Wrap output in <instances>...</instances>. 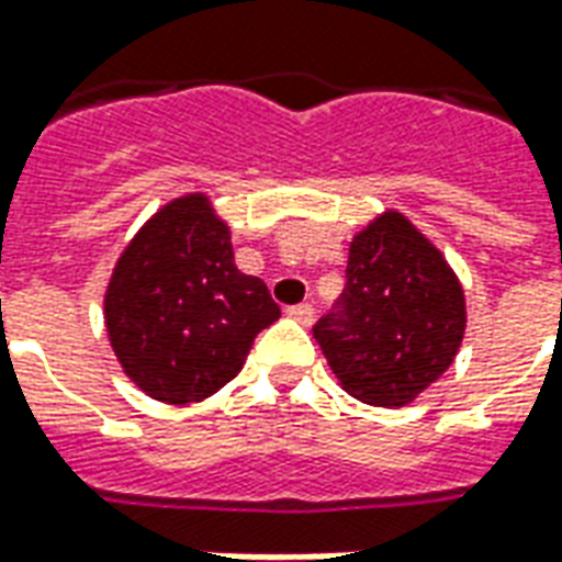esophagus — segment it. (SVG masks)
I'll return each mask as SVG.
<instances>
[{
    "instance_id": "obj_1",
    "label": "esophagus",
    "mask_w": 562,
    "mask_h": 562,
    "mask_svg": "<svg viewBox=\"0 0 562 562\" xmlns=\"http://www.w3.org/2000/svg\"><path fill=\"white\" fill-rule=\"evenodd\" d=\"M289 316L294 318V322H301V325H313V306L310 304H297V306H289Z\"/></svg>"
}]
</instances>
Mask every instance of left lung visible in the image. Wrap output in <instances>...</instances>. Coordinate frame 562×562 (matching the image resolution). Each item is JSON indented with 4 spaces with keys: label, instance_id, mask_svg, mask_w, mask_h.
Listing matches in <instances>:
<instances>
[{
    "label": "left lung",
    "instance_id": "left-lung-1",
    "mask_svg": "<svg viewBox=\"0 0 562 562\" xmlns=\"http://www.w3.org/2000/svg\"><path fill=\"white\" fill-rule=\"evenodd\" d=\"M467 330V297L446 256L397 210L349 244L346 289L313 337L355 401L397 409L446 373Z\"/></svg>",
    "mask_w": 562,
    "mask_h": 562
}]
</instances>
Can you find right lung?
<instances>
[{
	"mask_svg": "<svg viewBox=\"0 0 562 562\" xmlns=\"http://www.w3.org/2000/svg\"><path fill=\"white\" fill-rule=\"evenodd\" d=\"M280 318L268 285L234 265L232 228L204 192L156 210L104 292L116 361L147 397L198 403L228 385L258 330Z\"/></svg>",
	"mask_w": 562,
	"mask_h": 562,
	"instance_id": "right-lung-1",
	"label": "right lung"
}]
</instances>
